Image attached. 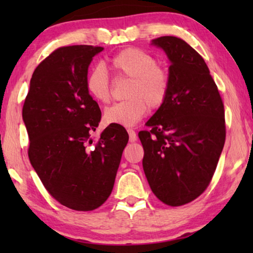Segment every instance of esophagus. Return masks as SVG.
Instances as JSON below:
<instances>
[{
  "label": "esophagus",
  "mask_w": 253,
  "mask_h": 253,
  "mask_svg": "<svg viewBox=\"0 0 253 253\" xmlns=\"http://www.w3.org/2000/svg\"><path fill=\"white\" fill-rule=\"evenodd\" d=\"M127 133H129V139H130L131 143H133V141L137 140L136 131L132 130V129H127Z\"/></svg>",
  "instance_id": "obj_1"
}]
</instances>
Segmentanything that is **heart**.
<instances>
[{
  "mask_svg": "<svg viewBox=\"0 0 253 253\" xmlns=\"http://www.w3.org/2000/svg\"><path fill=\"white\" fill-rule=\"evenodd\" d=\"M112 68L121 76L130 77L126 96L127 99L108 107L103 113L107 124L132 126L145 116L148 107L158 109L164 105L170 91V71L146 50L129 47L109 60ZM85 87L96 102L110 100V79L100 65L92 68L85 79Z\"/></svg>",
  "mask_w": 253,
  "mask_h": 253,
  "instance_id": "1",
  "label": "heart"
}]
</instances>
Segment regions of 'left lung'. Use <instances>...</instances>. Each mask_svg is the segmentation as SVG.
<instances>
[{
  "label": "left lung",
  "mask_w": 253,
  "mask_h": 253,
  "mask_svg": "<svg viewBox=\"0 0 253 253\" xmlns=\"http://www.w3.org/2000/svg\"><path fill=\"white\" fill-rule=\"evenodd\" d=\"M171 64L166 102L138 133L152 191L168 206L185 205L210 185L226 140L224 107L204 58L177 37H160Z\"/></svg>",
  "instance_id": "left-lung-1"
}]
</instances>
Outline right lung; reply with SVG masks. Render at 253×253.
Instances as JSON below:
<instances>
[{"label": "right lung", "mask_w": 253, "mask_h": 253, "mask_svg": "<svg viewBox=\"0 0 253 253\" xmlns=\"http://www.w3.org/2000/svg\"><path fill=\"white\" fill-rule=\"evenodd\" d=\"M102 47L55 49L34 70L23 106L31 165L49 195L75 211H93L108 199L129 134L108 126L93 140L101 120L86 91L92 58Z\"/></svg>", "instance_id": "1"}]
</instances>
